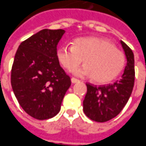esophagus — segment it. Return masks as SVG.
Segmentation results:
<instances>
[{
  "instance_id": "obj_1",
  "label": "esophagus",
  "mask_w": 146,
  "mask_h": 146,
  "mask_svg": "<svg viewBox=\"0 0 146 146\" xmlns=\"http://www.w3.org/2000/svg\"><path fill=\"white\" fill-rule=\"evenodd\" d=\"M71 80L72 84H75V83H79V82H80V80H77V79H75V78H71Z\"/></svg>"
}]
</instances>
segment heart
Wrapping results in <instances>:
<instances>
[{
  "label": "heart",
  "mask_w": 146,
  "mask_h": 146,
  "mask_svg": "<svg viewBox=\"0 0 146 146\" xmlns=\"http://www.w3.org/2000/svg\"><path fill=\"white\" fill-rule=\"evenodd\" d=\"M57 58L67 71L84 65L74 73L79 76L92 77L97 83H107L116 78L125 66L124 54L107 40L96 38H81L73 45H62L58 48Z\"/></svg>",
  "instance_id": "obj_1"
}]
</instances>
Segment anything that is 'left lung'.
I'll list each match as a JSON object with an SVG mask.
<instances>
[{
  "instance_id": "1",
  "label": "left lung",
  "mask_w": 146,
  "mask_h": 146,
  "mask_svg": "<svg viewBox=\"0 0 146 146\" xmlns=\"http://www.w3.org/2000/svg\"><path fill=\"white\" fill-rule=\"evenodd\" d=\"M121 46L127 64L121 80L114 84L96 86L87 83V94L84 100L85 115L96 122H106L116 117L125 106L134 86V56L124 42Z\"/></svg>"
}]
</instances>
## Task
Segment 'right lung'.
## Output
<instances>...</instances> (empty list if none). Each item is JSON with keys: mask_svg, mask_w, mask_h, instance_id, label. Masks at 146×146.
I'll list each match as a JSON object with an SVG mask.
<instances>
[{"mask_svg": "<svg viewBox=\"0 0 146 146\" xmlns=\"http://www.w3.org/2000/svg\"><path fill=\"white\" fill-rule=\"evenodd\" d=\"M65 31L41 30L23 41L11 70V85L17 101L37 120L56 116L71 78L59 65L57 45Z\"/></svg>", "mask_w": 146, "mask_h": 146, "instance_id": "add662e5", "label": "right lung"}]
</instances>
